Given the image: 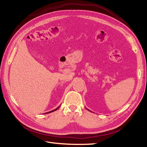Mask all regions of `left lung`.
I'll list each match as a JSON object with an SVG mask.
<instances>
[{
  "label": "left lung",
  "instance_id": "8db88e82",
  "mask_svg": "<svg viewBox=\"0 0 147 147\" xmlns=\"http://www.w3.org/2000/svg\"><path fill=\"white\" fill-rule=\"evenodd\" d=\"M87 109V110H88V109ZM88 111H89V110H88ZM90 112H92V111H90Z\"/></svg>",
  "mask_w": 147,
  "mask_h": 147
}]
</instances>
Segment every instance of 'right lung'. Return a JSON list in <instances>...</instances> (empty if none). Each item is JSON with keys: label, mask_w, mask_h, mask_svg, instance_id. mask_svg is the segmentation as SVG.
<instances>
[{"label": "right lung", "mask_w": 147, "mask_h": 147, "mask_svg": "<svg viewBox=\"0 0 147 147\" xmlns=\"http://www.w3.org/2000/svg\"><path fill=\"white\" fill-rule=\"evenodd\" d=\"M60 107V106H59V107H57V108H56L55 109H54V110H53V111H50L49 112H47V113H51V112H54V111H56V110H57V109Z\"/></svg>", "instance_id": "1"}]
</instances>
